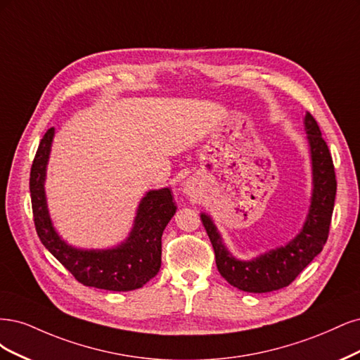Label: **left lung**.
<instances>
[{"label":"left lung","instance_id":"left-lung-1","mask_svg":"<svg viewBox=\"0 0 360 360\" xmlns=\"http://www.w3.org/2000/svg\"><path fill=\"white\" fill-rule=\"evenodd\" d=\"M304 124L312 165V194L304 227L295 239L252 260H238L224 247L211 217L200 214L214 247L218 272L229 284L243 292L268 293L287 287L321 252L328 240L336 194L335 167L319 124L311 113L307 112Z\"/></svg>","mask_w":360,"mask_h":360}]
</instances>
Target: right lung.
Returning <instances> with one entry per match:
<instances>
[{"mask_svg": "<svg viewBox=\"0 0 360 360\" xmlns=\"http://www.w3.org/2000/svg\"><path fill=\"white\" fill-rule=\"evenodd\" d=\"M55 129L43 136L30 173V191L37 235L43 245L76 280L88 287L112 292L141 288L154 278L161 266V236L176 212L170 188L150 190L139 203L129 238L108 250H80L68 245L56 233L44 193Z\"/></svg>", "mask_w": 360, "mask_h": 360, "instance_id": "obj_1", "label": "right lung"}]
</instances>
